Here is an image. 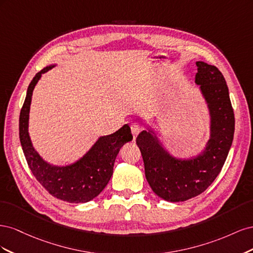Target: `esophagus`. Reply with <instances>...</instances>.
<instances>
[{
    "label": "esophagus",
    "instance_id": "esophagus-1",
    "mask_svg": "<svg viewBox=\"0 0 253 253\" xmlns=\"http://www.w3.org/2000/svg\"><path fill=\"white\" fill-rule=\"evenodd\" d=\"M131 131H132V134L134 135V138H135V137L140 133V131H141V127H140V126H139V125L133 124V125L131 126Z\"/></svg>",
    "mask_w": 253,
    "mask_h": 253
}]
</instances>
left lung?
<instances>
[{"mask_svg": "<svg viewBox=\"0 0 253 253\" xmlns=\"http://www.w3.org/2000/svg\"><path fill=\"white\" fill-rule=\"evenodd\" d=\"M195 83L208 104L210 139L202 154L191 159L170 155L155 133L142 131L136 138L150 187L167 202H185L203 193L223 168L234 135V113L226 80L218 68L196 62Z\"/></svg>", "mask_w": 253, "mask_h": 253, "instance_id": "8db88e82", "label": "left lung"}]
</instances>
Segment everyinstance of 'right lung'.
I'll return each mask as SVG.
<instances>
[{"label":"right lung","instance_id":"right-lung-1","mask_svg":"<svg viewBox=\"0 0 253 253\" xmlns=\"http://www.w3.org/2000/svg\"><path fill=\"white\" fill-rule=\"evenodd\" d=\"M53 66L44 67L28 85L25 101L20 113V141L29 169L49 194L68 203H86L100 194L108 185L113 175L116 156L122 145L133 139V135L131 127L125 125L117 132L100 137L85 155L70 166H52L43 160L33 147L28 134L29 110L36 84L42 74L51 70Z\"/></svg>","mask_w":253,"mask_h":253}]
</instances>
